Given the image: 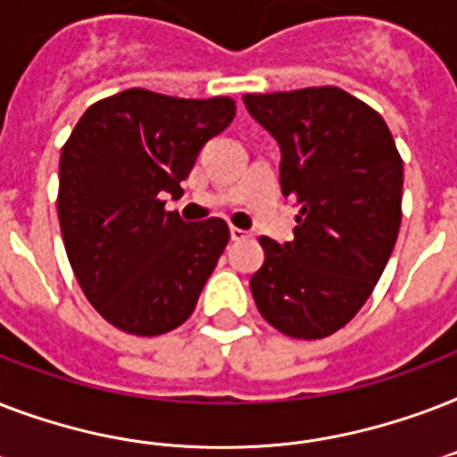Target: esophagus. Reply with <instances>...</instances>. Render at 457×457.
Masks as SVG:
<instances>
[{
  "instance_id": "esophagus-1",
  "label": "esophagus",
  "mask_w": 457,
  "mask_h": 457,
  "mask_svg": "<svg viewBox=\"0 0 457 457\" xmlns=\"http://www.w3.org/2000/svg\"><path fill=\"white\" fill-rule=\"evenodd\" d=\"M229 237H232V242H242V239L249 237V232L242 228H229Z\"/></svg>"
}]
</instances>
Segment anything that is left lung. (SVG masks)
I'll return each instance as SVG.
<instances>
[{
    "instance_id": "left-lung-1",
    "label": "left lung",
    "mask_w": 457,
    "mask_h": 457,
    "mask_svg": "<svg viewBox=\"0 0 457 457\" xmlns=\"http://www.w3.org/2000/svg\"><path fill=\"white\" fill-rule=\"evenodd\" d=\"M278 139L279 185L301 208L292 242L261 237L258 311L294 339L346 325L382 278L401 228L403 161L384 118L339 87L244 95Z\"/></svg>"
}]
</instances>
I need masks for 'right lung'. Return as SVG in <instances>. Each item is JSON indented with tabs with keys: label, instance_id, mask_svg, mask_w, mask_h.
<instances>
[{
	"label": "right lung",
	"instance_id": "right-lung-1",
	"mask_svg": "<svg viewBox=\"0 0 457 457\" xmlns=\"http://www.w3.org/2000/svg\"><path fill=\"white\" fill-rule=\"evenodd\" d=\"M235 118V102L125 89L92 104L63 145L59 222L87 301L137 337L179 327L229 242L228 222L165 211L201 146Z\"/></svg>",
	"mask_w": 457,
	"mask_h": 457
}]
</instances>
